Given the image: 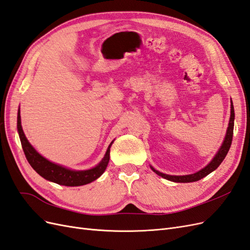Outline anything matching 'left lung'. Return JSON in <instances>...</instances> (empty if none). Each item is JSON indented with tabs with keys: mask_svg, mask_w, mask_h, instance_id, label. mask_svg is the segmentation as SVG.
Listing matches in <instances>:
<instances>
[{
	"mask_svg": "<svg viewBox=\"0 0 250 250\" xmlns=\"http://www.w3.org/2000/svg\"><path fill=\"white\" fill-rule=\"evenodd\" d=\"M233 122H234V110H233V105H232V102H231L230 118H229V127H228V131H226L225 139L222 143L220 149L218 150V152L216 153V155L214 156L213 160H211L210 163L208 166H206V167H204L203 169H201L200 171L196 172L194 174H190V175L176 176V175H168V174H164L160 171L155 170L153 167H151V166H150V168L152 169V171L155 172L157 175H160L163 178L168 179L170 181H174V183H193V181H197V180H200L203 177H206L207 175H208L209 173L215 171L219 167V166H220V164L223 162V160L225 158L226 154H228L229 150L230 148V145H231V141H232Z\"/></svg>",
	"mask_w": 250,
	"mask_h": 250,
	"instance_id": "obj_1",
	"label": "left lung"
}]
</instances>
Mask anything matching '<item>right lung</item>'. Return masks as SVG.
Listing matches in <instances>:
<instances>
[{
	"instance_id": "right-lung-1",
	"label": "right lung",
	"mask_w": 250,
	"mask_h": 250,
	"mask_svg": "<svg viewBox=\"0 0 250 250\" xmlns=\"http://www.w3.org/2000/svg\"><path fill=\"white\" fill-rule=\"evenodd\" d=\"M18 131L21 143L22 150L26 155V158L30 166L40 174L42 177L47 179L52 183H55L62 186L66 187H78L87 185L92 181L99 178L106 169L108 162H109V153H110V146L112 145L113 141L108 146L106 153H105L102 161L98 164L96 167L89 170L76 171L71 170L62 167V166L57 165L48 161L47 158L42 156L37 151L31 146L26 138V135L22 131L21 124V115L20 109L18 112Z\"/></svg>"
}]
</instances>
